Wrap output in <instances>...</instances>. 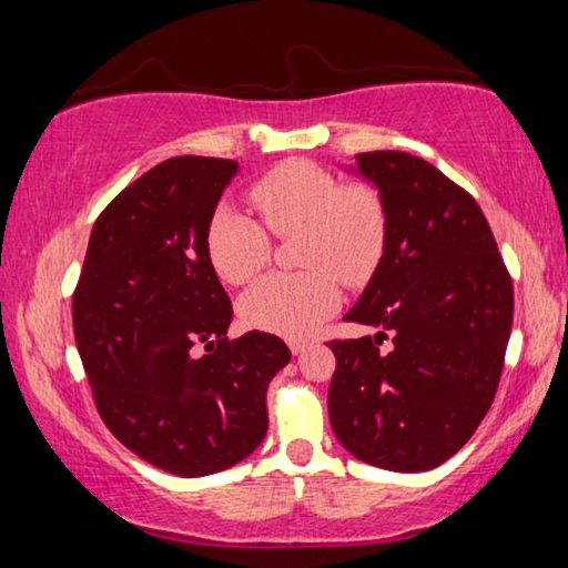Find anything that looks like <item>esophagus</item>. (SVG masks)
I'll use <instances>...</instances> for the list:
<instances>
[{
  "label": "esophagus",
  "instance_id": "obj_1",
  "mask_svg": "<svg viewBox=\"0 0 568 568\" xmlns=\"http://www.w3.org/2000/svg\"><path fill=\"white\" fill-rule=\"evenodd\" d=\"M287 345H291V353L293 355H301V353L307 351V341H291Z\"/></svg>",
  "mask_w": 568,
  "mask_h": 568
}]
</instances>
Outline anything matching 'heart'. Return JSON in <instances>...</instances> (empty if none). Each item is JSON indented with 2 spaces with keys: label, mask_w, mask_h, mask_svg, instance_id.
I'll return each instance as SVG.
<instances>
[{
  "label": "heart",
  "mask_w": 568,
  "mask_h": 568,
  "mask_svg": "<svg viewBox=\"0 0 568 568\" xmlns=\"http://www.w3.org/2000/svg\"><path fill=\"white\" fill-rule=\"evenodd\" d=\"M250 203L277 237H297L295 275H265L247 287L237 313L247 328L303 338L341 303L345 285L368 283L381 265L388 217L381 195L363 182H343L307 160H285L257 178ZM210 265L223 283L243 285L271 261V235L253 215L220 205L205 230Z\"/></svg>",
  "instance_id": "obj_1"
}]
</instances>
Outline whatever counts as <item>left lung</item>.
<instances>
[{"instance_id":"obj_1","label":"left lung","mask_w":568,"mask_h":568,"mask_svg":"<svg viewBox=\"0 0 568 568\" xmlns=\"http://www.w3.org/2000/svg\"><path fill=\"white\" fill-rule=\"evenodd\" d=\"M351 170L376 185L388 237L343 315L378 333L331 343V426L365 464L418 474L458 454L491 408L514 285L476 200L430 162L376 150Z\"/></svg>"}]
</instances>
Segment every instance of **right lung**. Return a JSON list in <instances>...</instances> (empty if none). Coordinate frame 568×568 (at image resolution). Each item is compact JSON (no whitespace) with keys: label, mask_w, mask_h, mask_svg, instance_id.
Instances as JSON below:
<instances>
[{"label":"right lung","mask_w":568,"mask_h":568,"mask_svg":"<svg viewBox=\"0 0 568 568\" xmlns=\"http://www.w3.org/2000/svg\"><path fill=\"white\" fill-rule=\"evenodd\" d=\"M235 175V160L180 155L134 180L94 223L72 297L104 426L182 478L217 474L263 444L267 383L291 361L277 335H225L233 305L205 230Z\"/></svg>","instance_id":"add662e5"}]
</instances>
